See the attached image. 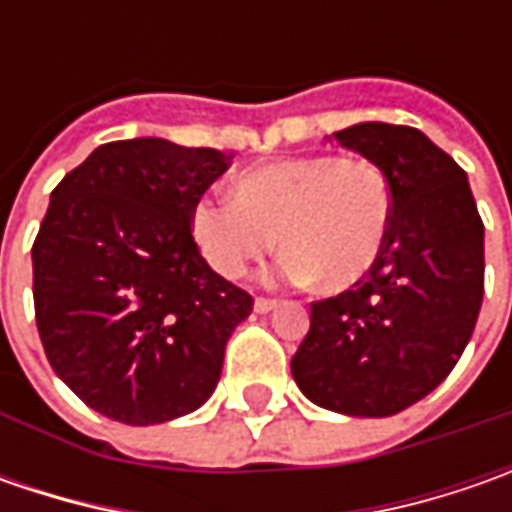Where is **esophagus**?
Returning <instances> with one entry per match:
<instances>
[{
    "instance_id": "1",
    "label": "esophagus",
    "mask_w": 512,
    "mask_h": 512,
    "mask_svg": "<svg viewBox=\"0 0 512 512\" xmlns=\"http://www.w3.org/2000/svg\"><path fill=\"white\" fill-rule=\"evenodd\" d=\"M276 305H279L276 299H262V296H259L256 302H253V307H256V313H270V310H273V307H276Z\"/></svg>"
}]
</instances>
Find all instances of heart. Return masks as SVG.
Here are the masks:
<instances>
[{"label": "heart", "mask_w": 512, "mask_h": 512, "mask_svg": "<svg viewBox=\"0 0 512 512\" xmlns=\"http://www.w3.org/2000/svg\"><path fill=\"white\" fill-rule=\"evenodd\" d=\"M393 225V187L379 165L333 153L276 159L245 170L233 199L193 210V239L219 276L239 279L279 245L282 282L342 293L379 262Z\"/></svg>", "instance_id": "1"}]
</instances>
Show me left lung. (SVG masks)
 Instances as JSON below:
<instances>
[{"label":"left lung","mask_w":512,"mask_h":512,"mask_svg":"<svg viewBox=\"0 0 512 512\" xmlns=\"http://www.w3.org/2000/svg\"><path fill=\"white\" fill-rule=\"evenodd\" d=\"M333 139L387 173L393 225L362 282L310 305L290 370L313 404L382 419L462 359L482 310L484 225L467 173L422 130L362 122Z\"/></svg>","instance_id":"8db88e82"}]
</instances>
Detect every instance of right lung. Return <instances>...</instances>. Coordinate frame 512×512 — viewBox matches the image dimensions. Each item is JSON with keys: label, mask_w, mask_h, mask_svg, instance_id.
Segmentation results:
<instances>
[{"label": "right lung", "mask_w": 512, "mask_h": 512, "mask_svg": "<svg viewBox=\"0 0 512 512\" xmlns=\"http://www.w3.org/2000/svg\"><path fill=\"white\" fill-rule=\"evenodd\" d=\"M230 159L153 136L108 142L50 193L33 242L39 339L56 376L113 422L145 427L202 407L253 310L190 233Z\"/></svg>", "instance_id": "add662e5"}]
</instances>
